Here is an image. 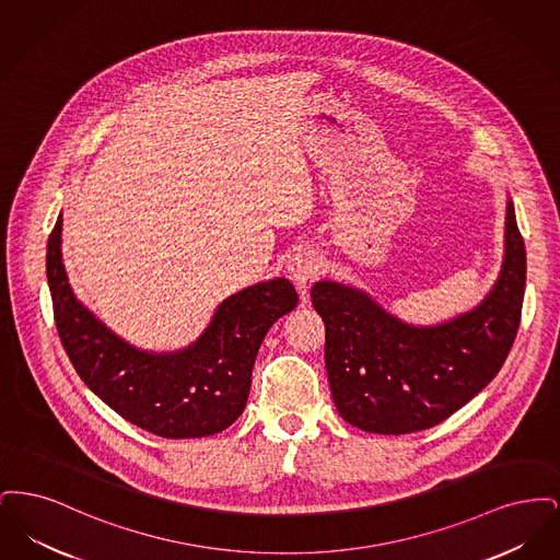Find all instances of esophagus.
<instances>
[{
    "label": "esophagus",
    "mask_w": 560,
    "mask_h": 560,
    "mask_svg": "<svg viewBox=\"0 0 560 560\" xmlns=\"http://www.w3.org/2000/svg\"><path fill=\"white\" fill-rule=\"evenodd\" d=\"M319 256L313 249H295L288 260V272L290 279L295 283L298 292L306 293V285L319 275Z\"/></svg>",
    "instance_id": "obj_1"
}]
</instances>
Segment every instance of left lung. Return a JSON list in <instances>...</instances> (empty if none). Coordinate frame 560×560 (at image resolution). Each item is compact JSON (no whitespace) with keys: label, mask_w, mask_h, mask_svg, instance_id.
<instances>
[{"label":"left lung","mask_w":560,"mask_h":560,"mask_svg":"<svg viewBox=\"0 0 560 560\" xmlns=\"http://www.w3.org/2000/svg\"><path fill=\"white\" fill-rule=\"evenodd\" d=\"M527 254L508 201L504 262L479 306L439 325H409L370 293L317 281L325 368L338 413L377 434H409L447 420L498 375L518 331Z\"/></svg>","instance_id":"1"}]
</instances>
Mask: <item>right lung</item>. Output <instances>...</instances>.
Instances as JSON below:
<instances>
[{"label": "right lung", "mask_w": 560, "mask_h": 560, "mask_svg": "<svg viewBox=\"0 0 560 560\" xmlns=\"http://www.w3.org/2000/svg\"><path fill=\"white\" fill-rule=\"evenodd\" d=\"M60 233L62 215L46 254L54 323L85 386L124 420L163 439L210 436L231 427L245 409L254 361L270 325L298 304L292 283L277 277L233 293L192 345L149 352L121 340L75 298Z\"/></svg>", "instance_id": "1"}]
</instances>
